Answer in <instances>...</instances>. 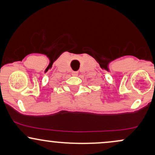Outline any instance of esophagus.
<instances>
[{
    "label": "esophagus",
    "instance_id": "esophagus-1",
    "mask_svg": "<svg viewBox=\"0 0 155 155\" xmlns=\"http://www.w3.org/2000/svg\"><path fill=\"white\" fill-rule=\"evenodd\" d=\"M73 76H77L78 75V72L77 71H74L72 73Z\"/></svg>",
    "mask_w": 155,
    "mask_h": 155
}]
</instances>
